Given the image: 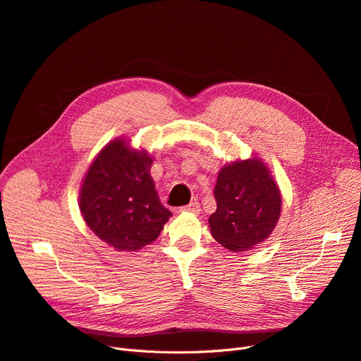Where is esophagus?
I'll return each mask as SVG.
<instances>
[{
    "label": "esophagus",
    "mask_w": 361,
    "mask_h": 361,
    "mask_svg": "<svg viewBox=\"0 0 361 361\" xmlns=\"http://www.w3.org/2000/svg\"><path fill=\"white\" fill-rule=\"evenodd\" d=\"M181 211H189V212H193V214H199L200 212V203L199 202H190L189 205H185L181 208Z\"/></svg>",
    "instance_id": "obj_1"
}]
</instances>
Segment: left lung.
Segmentation results:
<instances>
[{"mask_svg":"<svg viewBox=\"0 0 361 361\" xmlns=\"http://www.w3.org/2000/svg\"><path fill=\"white\" fill-rule=\"evenodd\" d=\"M216 211L209 216L212 238L231 252H243L274 230L281 196L271 172L261 159L224 165L214 189Z\"/></svg>","mask_w":361,"mask_h":361,"instance_id":"obj_1","label":"left lung"}]
</instances>
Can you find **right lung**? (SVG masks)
Here are the masks:
<instances>
[{
  "label": "right lung",
  "instance_id": "obj_1",
  "mask_svg": "<svg viewBox=\"0 0 361 361\" xmlns=\"http://www.w3.org/2000/svg\"><path fill=\"white\" fill-rule=\"evenodd\" d=\"M153 161L116 138L102 149L88 168L80 209L87 226L109 246L134 252L154 242L172 215L150 177Z\"/></svg>",
  "mask_w": 361,
  "mask_h": 361
}]
</instances>
